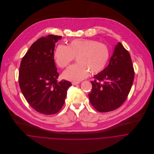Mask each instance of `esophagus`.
<instances>
[{
  "label": "esophagus",
  "mask_w": 154,
  "mask_h": 154,
  "mask_svg": "<svg viewBox=\"0 0 154 154\" xmlns=\"http://www.w3.org/2000/svg\"><path fill=\"white\" fill-rule=\"evenodd\" d=\"M80 82H72V84L73 85H77V84H79Z\"/></svg>",
  "instance_id": "obj_1"
}]
</instances>
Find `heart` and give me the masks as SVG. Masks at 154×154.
Wrapping results in <instances>:
<instances>
[{
	"instance_id": "obj_1",
	"label": "heart",
	"mask_w": 154,
	"mask_h": 154,
	"mask_svg": "<svg viewBox=\"0 0 154 154\" xmlns=\"http://www.w3.org/2000/svg\"><path fill=\"white\" fill-rule=\"evenodd\" d=\"M75 57L78 63L69 66L63 73L64 78L74 82L86 78L89 72L92 74L102 72L110 59V48L94 40L74 39L67 46L59 45L54 54L55 62L60 68L67 67Z\"/></svg>"
}]
</instances>
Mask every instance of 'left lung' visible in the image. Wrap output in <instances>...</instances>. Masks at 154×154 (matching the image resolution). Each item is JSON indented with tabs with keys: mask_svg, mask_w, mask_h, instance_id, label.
Listing matches in <instances>:
<instances>
[{
	"mask_svg": "<svg viewBox=\"0 0 154 154\" xmlns=\"http://www.w3.org/2000/svg\"><path fill=\"white\" fill-rule=\"evenodd\" d=\"M134 71L131 55L121 43L116 45L110 63L91 81L92 88L89 98L99 112H109L120 107L132 88Z\"/></svg>",
	"mask_w": 154,
	"mask_h": 154,
	"instance_id": "left-lung-1",
	"label": "left lung"
}]
</instances>
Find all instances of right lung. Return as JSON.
<instances>
[{"label":"right lung","instance_id":"1","mask_svg":"<svg viewBox=\"0 0 154 154\" xmlns=\"http://www.w3.org/2000/svg\"><path fill=\"white\" fill-rule=\"evenodd\" d=\"M61 38L49 35L38 39L22 57L20 67L18 81L22 94L32 109L46 115L61 110L67 90L72 85L66 80L57 81L54 50Z\"/></svg>","mask_w":154,"mask_h":154}]
</instances>
